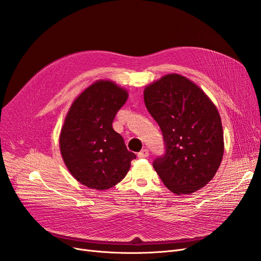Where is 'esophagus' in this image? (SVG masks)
<instances>
[{"mask_svg": "<svg viewBox=\"0 0 261 261\" xmlns=\"http://www.w3.org/2000/svg\"><path fill=\"white\" fill-rule=\"evenodd\" d=\"M138 158L140 159H144V158H147L149 155V150L148 149H143L140 152H138Z\"/></svg>", "mask_w": 261, "mask_h": 261, "instance_id": "obj_1", "label": "esophagus"}]
</instances>
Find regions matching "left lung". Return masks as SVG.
<instances>
[{"instance_id": "8db88e82", "label": "left lung", "mask_w": 261, "mask_h": 261, "mask_svg": "<svg viewBox=\"0 0 261 261\" xmlns=\"http://www.w3.org/2000/svg\"><path fill=\"white\" fill-rule=\"evenodd\" d=\"M146 108L160 126L165 152L152 162L172 193L192 194L209 183L223 156L219 112L184 76L170 74L146 87Z\"/></svg>"}]
</instances>
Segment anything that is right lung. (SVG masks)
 <instances>
[{"label":"right lung","mask_w":261,"mask_h":261,"mask_svg":"<svg viewBox=\"0 0 261 261\" xmlns=\"http://www.w3.org/2000/svg\"><path fill=\"white\" fill-rule=\"evenodd\" d=\"M127 97V91L114 83L100 81L69 109L60 136L61 153L70 174L87 187L99 191L113 187L136 159L112 127Z\"/></svg>","instance_id":"add662e5"}]
</instances>
